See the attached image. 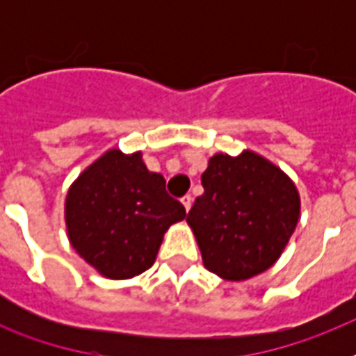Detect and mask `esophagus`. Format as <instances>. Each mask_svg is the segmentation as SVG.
<instances>
[{"instance_id": "34e87169", "label": "esophagus", "mask_w": 356, "mask_h": 356, "mask_svg": "<svg viewBox=\"0 0 356 356\" xmlns=\"http://www.w3.org/2000/svg\"><path fill=\"white\" fill-rule=\"evenodd\" d=\"M181 201H183L184 209H186V211H190V207H192V201H194V197H192V195H190V194H186Z\"/></svg>"}]
</instances>
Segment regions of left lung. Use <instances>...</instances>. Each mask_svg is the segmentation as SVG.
I'll return each mask as SVG.
<instances>
[{
  "label": "left lung",
  "mask_w": 356,
  "mask_h": 356,
  "mask_svg": "<svg viewBox=\"0 0 356 356\" xmlns=\"http://www.w3.org/2000/svg\"><path fill=\"white\" fill-rule=\"evenodd\" d=\"M186 222L209 271L243 281L266 271L292 236L299 220L293 183L262 156L218 153L203 175Z\"/></svg>",
  "instance_id": "left-lung-1"
}]
</instances>
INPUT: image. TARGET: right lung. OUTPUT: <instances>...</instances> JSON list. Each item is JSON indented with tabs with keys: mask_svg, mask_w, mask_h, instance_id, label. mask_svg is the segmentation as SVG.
<instances>
[{
	"mask_svg": "<svg viewBox=\"0 0 356 356\" xmlns=\"http://www.w3.org/2000/svg\"><path fill=\"white\" fill-rule=\"evenodd\" d=\"M186 211L166 192L161 173L142 155L113 149L86 168L66 197V225L75 251L102 275L127 279L153 266L162 234Z\"/></svg>",
	"mask_w": 356,
	"mask_h": 356,
	"instance_id": "add662e5",
	"label": "right lung"
}]
</instances>
